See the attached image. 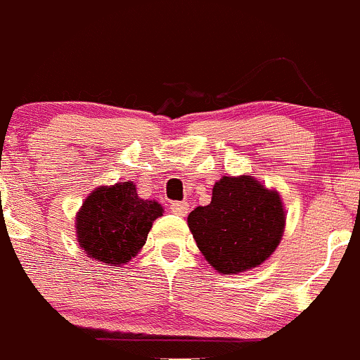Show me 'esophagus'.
Returning <instances> with one entry per match:
<instances>
[{
    "instance_id": "esophagus-1",
    "label": "esophagus",
    "mask_w": 360,
    "mask_h": 360,
    "mask_svg": "<svg viewBox=\"0 0 360 360\" xmlns=\"http://www.w3.org/2000/svg\"><path fill=\"white\" fill-rule=\"evenodd\" d=\"M170 212L176 215H181V217H184V215L190 212V203L188 202H172L170 203Z\"/></svg>"
}]
</instances>
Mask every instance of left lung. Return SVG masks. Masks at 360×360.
Segmentation results:
<instances>
[{
    "instance_id": "left-lung-1",
    "label": "left lung",
    "mask_w": 360,
    "mask_h": 360,
    "mask_svg": "<svg viewBox=\"0 0 360 360\" xmlns=\"http://www.w3.org/2000/svg\"><path fill=\"white\" fill-rule=\"evenodd\" d=\"M193 238L212 267L238 274L260 266L283 236L285 210L276 191L253 177L224 176L215 183L212 202L188 215Z\"/></svg>"
}]
</instances>
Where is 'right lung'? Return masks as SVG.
I'll use <instances>...</instances> for the list:
<instances>
[{
  "label": "right lung",
  "instance_id": "1",
  "mask_svg": "<svg viewBox=\"0 0 360 360\" xmlns=\"http://www.w3.org/2000/svg\"><path fill=\"white\" fill-rule=\"evenodd\" d=\"M162 212L155 200L139 198L131 181L98 188L77 215L79 245L100 262L126 264L145 245L151 224Z\"/></svg>",
  "mask_w": 360,
  "mask_h": 360
}]
</instances>
